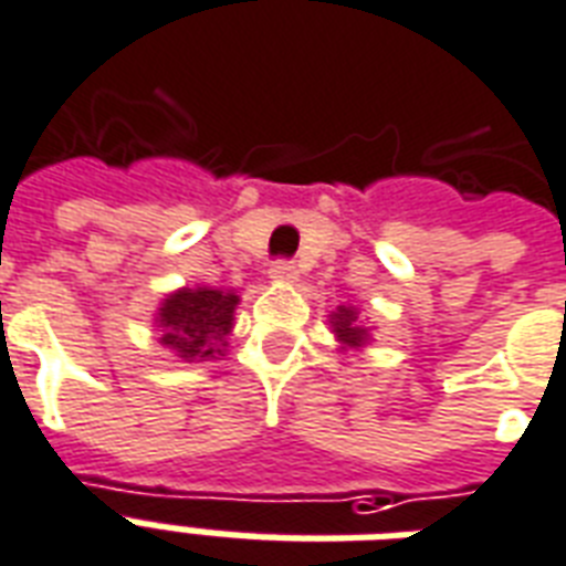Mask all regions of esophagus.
<instances>
[{
	"instance_id": "esophagus-1",
	"label": "esophagus",
	"mask_w": 566,
	"mask_h": 566,
	"mask_svg": "<svg viewBox=\"0 0 566 566\" xmlns=\"http://www.w3.org/2000/svg\"><path fill=\"white\" fill-rule=\"evenodd\" d=\"M270 279H273L275 284H293L300 279V270H296L293 261H275V264L270 266Z\"/></svg>"
}]
</instances>
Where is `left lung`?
Segmentation results:
<instances>
[{
	"instance_id": "left-lung-1",
	"label": "left lung",
	"mask_w": 566,
	"mask_h": 566,
	"mask_svg": "<svg viewBox=\"0 0 566 566\" xmlns=\"http://www.w3.org/2000/svg\"><path fill=\"white\" fill-rule=\"evenodd\" d=\"M329 332L338 340L340 353L365 350L370 340H374V329L361 321L359 308L350 305V302H344L335 312H329Z\"/></svg>"
}]
</instances>
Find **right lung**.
I'll use <instances>...</instances> for the list:
<instances>
[{
    "mask_svg": "<svg viewBox=\"0 0 566 566\" xmlns=\"http://www.w3.org/2000/svg\"><path fill=\"white\" fill-rule=\"evenodd\" d=\"M240 293L231 287L184 284L166 293L154 314L159 347H166L178 361H213L226 356L228 335L234 329Z\"/></svg>",
    "mask_w": 566,
    "mask_h": 566,
    "instance_id": "right-lung-1",
    "label": "right lung"
}]
</instances>
